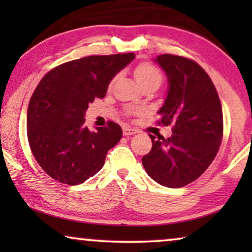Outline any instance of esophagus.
<instances>
[{
    "label": "esophagus",
    "instance_id": "1",
    "mask_svg": "<svg viewBox=\"0 0 252 252\" xmlns=\"http://www.w3.org/2000/svg\"><path fill=\"white\" fill-rule=\"evenodd\" d=\"M123 133H124V135H134V134L137 133V129L130 128L129 126H124Z\"/></svg>",
    "mask_w": 252,
    "mask_h": 252
}]
</instances>
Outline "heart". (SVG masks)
Here are the masks:
<instances>
[{
    "instance_id": "1",
    "label": "heart",
    "mask_w": 252,
    "mask_h": 252,
    "mask_svg": "<svg viewBox=\"0 0 252 252\" xmlns=\"http://www.w3.org/2000/svg\"><path fill=\"white\" fill-rule=\"evenodd\" d=\"M136 81L139 82L140 86L147 85V84H160L161 81V74L160 72L157 70L154 65L142 63L135 68L134 72Z\"/></svg>"
}]
</instances>
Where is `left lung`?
Instances as JSON below:
<instances>
[{
	"label": "left lung",
	"instance_id": "1",
	"mask_svg": "<svg viewBox=\"0 0 252 252\" xmlns=\"http://www.w3.org/2000/svg\"><path fill=\"white\" fill-rule=\"evenodd\" d=\"M165 72L167 93L158 115L173 125L164 139L149 134L150 153L142 157L148 175L161 186L181 188L201 177L218 153L222 139V110L208 73L194 61L175 55L154 60Z\"/></svg>",
	"mask_w": 252,
	"mask_h": 252
}]
</instances>
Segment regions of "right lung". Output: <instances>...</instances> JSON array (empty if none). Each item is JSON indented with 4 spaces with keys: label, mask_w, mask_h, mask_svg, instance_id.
Returning <instances> with one entry per match:
<instances>
[{
    "label": "right lung",
    "mask_w": 252,
    "mask_h": 252,
    "mask_svg": "<svg viewBox=\"0 0 252 252\" xmlns=\"http://www.w3.org/2000/svg\"><path fill=\"white\" fill-rule=\"evenodd\" d=\"M134 58L133 53L79 58L53 68L39 82L27 110V137L49 177L75 186L103 167L106 153L122 139V127L109 122L89 130L85 115Z\"/></svg>",
    "instance_id": "obj_1"
}]
</instances>
